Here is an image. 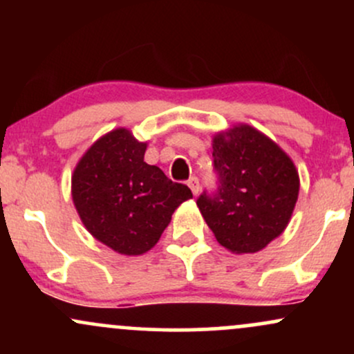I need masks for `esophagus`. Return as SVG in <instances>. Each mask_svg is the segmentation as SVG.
Masks as SVG:
<instances>
[{"instance_id":"34e87169","label":"esophagus","mask_w":354,"mask_h":354,"mask_svg":"<svg viewBox=\"0 0 354 354\" xmlns=\"http://www.w3.org/2000/svg\"><path fill=\"white\" fill-rule=\"evenodd\" d=\"M188 186L191 188V191H193V194L196 196L198 193H200V180H198L196 176H191L188 180Z\"/></svg>"}]
</instances>
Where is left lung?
<instances>
[{
  "instance_id": "1",
  "label": "left lung",
  "mask_w": 354,
  "mask_h": 354,
  "mask_svg": "<svg viewBox=\"0 0 354 354\" xmlns=\"http://www.w3.org/2000/svg\"><path fill=\"white\" fill-rule=\"evenodd\" d=\"M216 189L196 200L218 243L256 253L283 233L298 200L299 178L288 154L248 124L213 140Z\"/></svg>"
}]
</instances>
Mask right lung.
I'll use <instances>...</instances> for the list:
<instances>
[{"label": "right lung", "mask_w": 354, "mask_h": 354, "mask_svg": "<svg viewBox=\"0 0 354 354\" xmlns=\"http://www.w3.org/2000/svg\"><path fill=\"white\" fill-rule=\"evenodd\" d=\"M146 143L120 128L84 153L71 178L73 203L98 241L116 253L143 254L156 245L171 214L193 198L158 166L145 163Z\"/></svg>", "instance_id": "add662e5"}]
</instances>
